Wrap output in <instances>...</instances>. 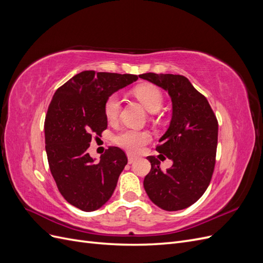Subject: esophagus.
<instances>
[{"label": "esophagus", "instance_id": "1", "mask_svg": "<svg viewBox=\"0 0 263 263\" xmlns=\"http://www.w3.org/2000/svg\"><path fill=\"white\" fill-rule=\"evenodd\" d=\"M127 157H128V163H134L135 161H136V157H134L133 155L128 154L127 155Z\"/></svg>", "mask_w": 263, "mask_h": 263}]
</instances>
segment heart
<instances>
[{"instance_id":"b5f03b06","label":"heart","mask_w":263,"mask_h":263,"mask_svg":"<svg viewBox=\"0 0 263 263\" xmlns=\"http://www.w3.org/2000/svg\"><path fill=\"white\" fill-rule=\"evenodd\" d=\"M134 94L144 104L149 112H157L161 108L163 103V95L159 87L153 84L138 85L134 89ZM122 102L117 94H110L104 102V114L109 123L116 122L121 112ZM151 139V135L146 130H137L125 128L114 135L113 141L132 154H137L147 145Z\"/></svg>"}]
</instances>
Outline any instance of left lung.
Returning <instances> with one entry per match:
<instances>
[{
    "label": "left lung",
    "instance_id": "left-lung-1",
    "mask_svg": "<svg viewBox=\"0 0 263 263\" xmlns=\"http://www.w3.org/2000/svg\"><path fill=\"white\" fill-rule=\"evenodd\" d=\"M139 78L168 91L173 109L169 128L157 146L158 157L163 153L173 164L162 171L158 158L147 157L151 169L144 187L160 209L184 210L204 194L212 180L218 139L216 115L208 99L184 76L149 72Z\"/></svg>",
    "mask_w": 263,
    "mask_h": 263
}]
</instances>
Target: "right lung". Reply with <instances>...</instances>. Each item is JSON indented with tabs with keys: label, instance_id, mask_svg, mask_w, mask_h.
<instances>
[{
	"label": "right lung",
	"instance_id": "right-lung-1",
	"mask_svg": "<svg viewBox=\"0 0 263 263\" xmlns=\"http://www.w3.org/2000/svg\"><path fill=\"white\" fill-rule=\"evenodd\" d=\"M137 79L82 71L55 91L48 106L44 129L50 172L63 198L81 211L93 212L109 200L127 164L121 148L109 147L98 163L87 148L107 128V97Z\"/></svg>",
	"mask_w": 263,
	"mask_h": 263
}]
</instances>
